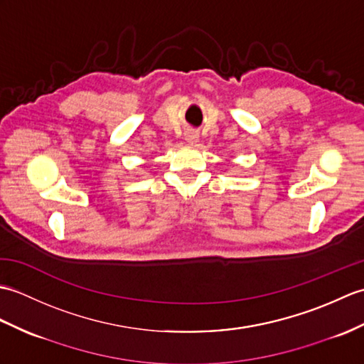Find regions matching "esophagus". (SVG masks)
Here are the masks:
<instances>
[{
    "label": "esophagus",
    "instance_id": "1",
    "mask_svg": "<svg viewBox=\"0 0 364 364\" xmlns=\"http://www.w3.org/2000/svg\"><path fill=\"white\" fill-rule=\"evenodd\" d=\"M184 138L189 144H196L198 141V132L197 130H188L184 133Z\"/></svg>",
    "mask_w": 364,
    "mask_h": 364
}]
</instances>
